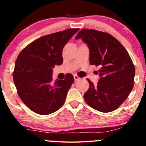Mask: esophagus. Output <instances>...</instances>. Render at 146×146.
<instances>
[{
	"label": "esophagus",
	"mask_w": 146,
	"mask_h": 146,
	"mask_svg": "<svg viewBox=\"0 0 146 146\" xmlns=\"http://www.w3.org/2000/svg\"><path fill=\"white\" fill-rule=\"evenodd\" d=\"M73 78H74L75 81H78V80H80V77H78L77 75H73Z\"/></svg>",
	"instance_id": "34e87169"
}]
</instances>
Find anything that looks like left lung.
I'll list each match as a JSON object with an SVG mask.
<instances>
[{
	"mask_svg": "<svg viewBox=\"0 0 146 146\" xmlns=\"http://www.w3.org/2000/svg\"><path fill=\"white\" fill-rule=\"evenodd\" d=\"M75 39H82L87 44L90 64L100 68L98 84L88 79L89 88L84 95V100L100 112L116 110L134 86L135 68L128 51L115 37L95 29H83Z\"/></svg>",
	"mask_w": 146,
	"mask_h": 146,
	"instance_id": "left-lung-1",
	"label": "left lung"
}]
</instances>
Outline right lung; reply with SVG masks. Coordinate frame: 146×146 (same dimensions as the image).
Instances as JSON below:
<instances>
[{
    "mask_svg": "<svg viewBox=\"0 0 146 146\" xmlns=\"http://www.w3.org/2000/svg\"><path fill=\"white\" fill-rule=\"evenodd\" d=\"M80 29H68L46 35L23 48L15 62L14 82L18 96L30 110L49 115L62 106L74 82L70 73L52 82L53 68L63 62L64 46Z\"/></svg>",
    "mask_w": 146,
    "mask_h": 146,
    "instance_id": "right-lung-1",
    "label": "right lung"
}]
</instances>
